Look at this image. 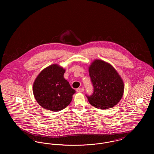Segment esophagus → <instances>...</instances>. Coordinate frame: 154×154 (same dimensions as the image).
Instances as JSON below:
<instances>
[{"mask_svg":"<svg viewBox=\"0 0 154 154\" xmlns=\"http://www.w3.org/2000/svg\"><path fill=\"white\" fill-rule=\"evenodd\" d=\"M84 91V89L83 88H77V89H76V91H77V92H82Z\"/></svg>","mask_w":154,"mask_h":154,"instance_id":"34e87169","label":"esophagus"}]
</instances>
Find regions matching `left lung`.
<instances>
[{
    "label": "left lung",
    "mask_w": 154,
    "mask_h": 154,
    "mask_svg": "<svg viewBox=\"0 0 154 154\" xmlns=\"http://www.w3.org/2000/svg\"><path fill=\"white\" fill-rule=\"evenodd\" d=\"M94 92L87 95L89 103L96 108L105 110L115 106L121 99L124 84L117 70L109 63L94 60L89 67Z\"/></svg>",
    "instance_id": "1"
}]
</instances>
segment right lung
Listing matches in <instances>:
<instances>
[{
    "mask_svg": "<svg viewBox=\"0 0 154 154\" xmlns=\"http://www.w3.org/2000/svg\"><path fill=\"white\" fill-rule=\"evenodd\" d=\"M65 70L57 64L44 69L33 85L34 96L45 109L59 111L64 109L72 102L75 91L65 79Z\"/></svg>",
    "mask_w": 154,
    "mask_h": 154,
    "instance_id": "right-lung-1",
    "label": "right lung"
}]
</instances>
